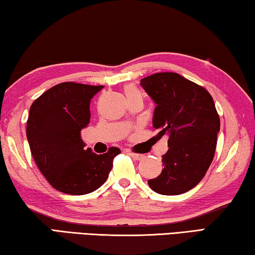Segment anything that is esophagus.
Returning <instances> with one entry per match:
<instances>
[{
    "label": "esophagus",
    "instance_id": "obj_1",
    "mask_svg": "<svg viewBox=\"0 0 255 255\" xmlns=\"http://www.w3.org/2000/svg\"><path fill=\"white\" fill-rule=\"evenodd\" d=\"M128 155H130L134 160H141V159H143V158H144V156L143 155H140V153L128 152Z\"/></svg>",
    "mask_w": 255,
    "mask_h": 255
}]
</instances>
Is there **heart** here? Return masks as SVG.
<instances>
[{
    "label": "heart",
    "instance_id": "1",
    "mask_svg": "<svg viewBox=\"0 0 255 255\" xmlns=\"http://www.w3.org/2000/svg\"><path fill=\"white\" fill-rule=\"evenodd\" d=\"M125 93H127V95H128V94H134V93H137V91H136L134 88H132V87H128V88L125 89Z\"/></svg>",
    "mask_w": 255,
    "mask_h": 255
}]
</instances>
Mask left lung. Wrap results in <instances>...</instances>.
I'll list each match as a JSON object with an SVG mask.
<instances>
[{
    "label": "left lung",
    "instance_id": "1",
    "mask_svg": "<svg viewBox=\"0 0 255 255\" xmlns=\"http://www.w3.org/2000/svg\"><path fill=\"white\" fill-rule=\"evenodd\" d=\"M140 85L156 104L152 125L158 135H168L159 176L150 189L162 195L185 193L206 175L215 156L219 115L203 87L174 72L155 73Z\"/></svg>",
    "mask_w": 255,
    "mask_h": 255
}]
</instances>
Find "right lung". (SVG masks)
Segmentation results:
<instances>
[{"instance_id":"right-lung-1","label":"right lung","mask_w":255,"mask_h":255,"mask_svg":"<svg viewBox=\"0 0 255 255\" xmlns=\"http://www.w3.org/2000/svg\"><path fill=\"white\" fill-rule=\"evenodd\" d=\"M104 86L63 82L37 98L30 106L27 139L41 174L54 189L82 195L102 186L113 168L116 147L96 155L81 139L90 122V100Z\"/></svg>"}]
</instances>
